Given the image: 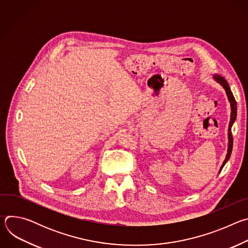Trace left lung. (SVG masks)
Segmentation results:
<instances>
[{
    "label": "left lung",
    "instance_id": "1",
    "mask_svg": "<svg viewBox=\"0 0 248 248\" xmlns=\"http://www.w3.org/2000/svg\"><path fill=\"white\" fill-rule=\"evenodd\" d=\"M214 78H215L218 82H220V83L223 85V87L225 88V90H226V92H227V95H228V98H229V101L231 102V107H232L231 122H230V124H229V147H228V153H227L226 159H225V161H224V163H223V165H222V167H221V170H222L223 167L225 166V164L227 163V161L230 159L231 154H232V143H233V141H232V124H233V122H234V120H235V118H236V101H235V99H234V97H233L232 92L231 91V88H230L229 83L227 82V80H226L223 77L218 76V75L214 76Z\"/></svg>",
    "mask_w": 248,
    "mask_h": 248
}]
</instances>
